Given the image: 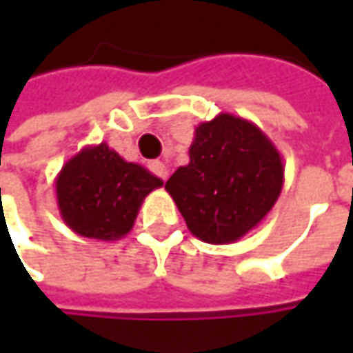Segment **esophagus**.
Instances as JSON below:
<instances>
[{"instance_id":"obj_1","label":"esophagus","mask_w":353,"mask_h":353,"mask_svg":"<svg viewBox=\"0 0 353 353\" xmlns=\"http://www.w3.org/2000/svg\"><path fill=\"white\" fill-rule=\"evenodd\" d=\"M151 170L155 172L157 176H161L163 181H167V179H169L170 170L169 167H167V163H163V161H153V163H151Z\"/></svg>"}]
</instances>
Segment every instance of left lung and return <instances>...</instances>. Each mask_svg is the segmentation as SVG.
<instances>
[{
    "label": "left lung",
    "instance_id": "8db88e82",
    "mask_svg": "<svg viewBox=\"0 0 353 353\" xmlns=\"http://www.w3.org/2000/svg\"><path fill=\"white\" fill-rule=\"evenodd\" d=\"M188 165L172 172L165 188L190 234L224 245L261 224L285 183L283 157L253 121L232 114L194 129Z\"/></svg>",
    "mask_w": 353,
    "mask_h": 353
}]
</instances>
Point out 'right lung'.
Instances as JSON below:
<instances>
[{
    "instance_id": "add662e5",
    "label": "right lung",
    "mask_w": 353,
    "mask_h": 353,
    "mask_svg": "<svg viewBox=\"0 0 353 353\" xmlns=\"http://www.w3.org/2000/svg\"><path fill=\"white\" fill-rule=\"evenodd\" d=\"M159 186V176L125 161L108 143L78 151L54 179L64 224L78 236L100 241L128 236L145 196Z\"/></svg>"
}]
</instances>
